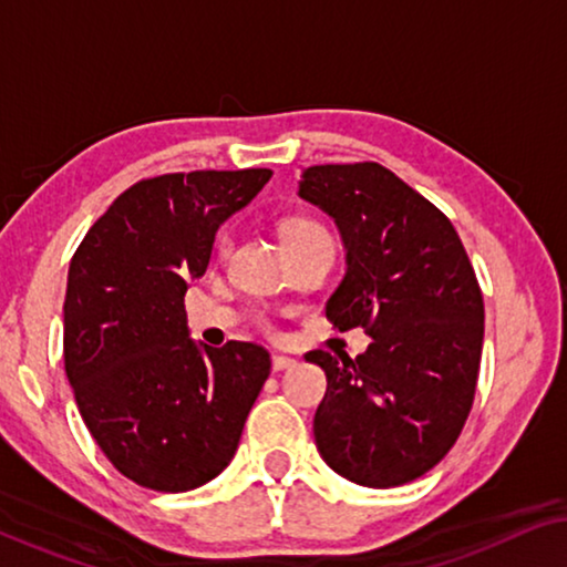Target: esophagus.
I'll use <instances>...</instances> for the list:
<instances>
[{"label":"esophagus","mask_w":567,"mask_h":567,"mask_svg":"<svg viewBox=\"0 0 567 567\" xmlns=\"http://www.w3.org/2000/svg\"><path fill=\"white\" fill-rule=\"evenodd\" d=\"M270 363H274V371H284V369L297 367V361H293L291 355H284V353H274V359H270Z\"/></svg>","instance_id":"obj_1"}]
</instances>
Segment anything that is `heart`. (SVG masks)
<instances>
[{
    "instance_id": "heart-1",
    "label": "heart",
    "mask_w": 567,
    "mask_h": 567,
    "mask_svg": "<svg viewBox=\"0 0 567 567\" xmlns=\"http://www.w3.org/2000/svg\"><path fill=\"white\" fill-rule=\"evenodd\" d=\"M284 237H286V245H293V243H305V239H312V237H330V235L320 221L307 219V216H293V219L284 224ZM231 245H235V239L229 235H221L219 247H216L219 258H227L231 252Z\"/></svg>"
}]
</instances>
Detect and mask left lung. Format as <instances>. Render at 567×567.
<instances>
[{"instance_id": "8db88e82", "label": "left lung", "mask_w": 567, "mask_h": 567, "mask_svg": "<svg viewBox=\"0 0 567 567\" xmlns=\"http://www.w3.org/2000/svg\"><path fill=\"white\" fill-rule=\"evenodd\" d=\"M299 196L336 219L346 278L324 315L363 328L369 351H309L328 392L315 441L338 475L367 487L421 477L460 439L475 400L485 307L454 224L379 162L307 167Z\"/></svg>"}]
</instances>
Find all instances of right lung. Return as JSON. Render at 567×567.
Returning a JSON list of instances; mask_svg holds the SVG:
<instances>
[{"label": "right lung", "instance_id": "1", "mask_svg": "<svg viewBox=\"0 0 567 567\" xmlns=\"http://www.w3.org/2000/svg\"><path fill=\"white\" fill-rule=\"evenodd\" d=\"M270 169L144 177L92 224L69 266L64 371L92 439L136 485L183 493L231 462L270 374L258 343L188 338L183 297L216 229Z\"/></svg>", "mask_w": 567, "mask_h": 567}]
</instances>
